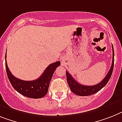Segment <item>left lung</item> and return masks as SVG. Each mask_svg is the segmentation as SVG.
Listing matches in <instances>:
<instances>
[{
	"mask_svg": "<svg viewBox=\"0 0 122 122\" xmlns=\"http://www.w3.org/2000/svg\"><path fill=\"white\" fill-rule=\"evenodd\" d=\"M112 51H113V59H112V63L110 69L108 71V73L107 74L106 77L103 78V80L97 85L87 86V85H83L80 84L72 77L70 73L66 71V77H67L68 86L73 93L79 96H88V95H93L94 93L98 92L103 86L106 85L111 77L112 72H113V66H114V50H113V45H112Z\"/></svg>",
	"mask_w": 122,
	"mask_h": 122,
	"instance_id": "1",
	"label": "left lung"
}]
</instances>
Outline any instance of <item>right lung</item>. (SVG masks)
Masks as SVG:
<instances>
[{
	"instance_id": "obj_1",
	"label": "right lung",
	"mask_w": 122,
	"mask_h": 122,
	"mask_svg": "<svg viewBox=\"0 0 122 122\" xmlns=\"http://www.w3.org/2000/svg\"><path fill=\"white\" fill-rule=\"evenodd\" d=\"M60 65V61L51 63L39 78L32 81H25L16 78L12 74L7 64L5 55L6 72L11 85L21 95L31 98H41L47 94L53 74Z\"/></svg>"
}]
</instances>
